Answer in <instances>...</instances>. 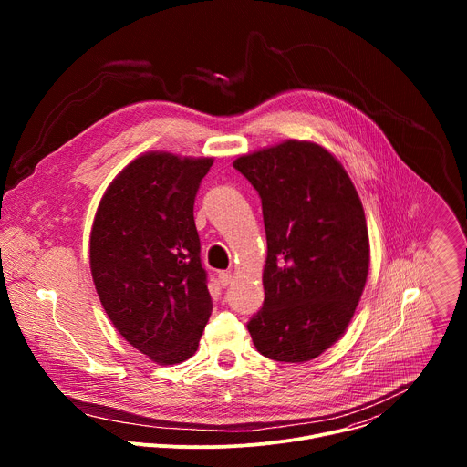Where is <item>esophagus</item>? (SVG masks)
<instances>
[{
	"mask_svg": "<svg viewBox=\"0 0 467 467\" xmlns=\"http://www.w3.org/2000/svg\"><path fill=\"white\" fill-rule=\"evenodd\" d=\"M231 281H233V274H231V272H222V274H218V283H220L223 288L229 286Z\"/></svg>",
	"mask_w": 467,
	"mask_h": 467,
	"instance_id": "34e87169",
	"label": "esophagus"
}]
</instances>
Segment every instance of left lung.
<instances>
[{"label":"left lung","instance_id":"8db88e82","mask_svg":"<svg viewBox=\"0 0 467 467\" xmlns=\"http://www.w3.org/2000/svg\"><path fill=\"white\" fill-rule=\"evenodd\" d=\"M258 192L268 242L264 305L247 330L256 351L306 362L349 325L369 272L360 197L344 166L314 142L286 140L233 164Z\"/></svg>","mask_w":467,"mask_h":467}]
</instances>
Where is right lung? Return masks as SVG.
<instances>
[{
  "label": "right lung",
  "mask_w": 467,
  "mask_h": 467,
  "mask_svg": "<svg viewBox=\"0 0 467 467\" xmlns=\"http://www.w3.org/2000/svg\"><path fill=\"white\" fill-rule=\"evenodd\" d=\"M214 159L146 153L110 182L90 234V270L119 335L153 362L190 358L213 301L193 202Z\"/></svg>",
  "instance_id": "add662e5"
}]
</instances>
